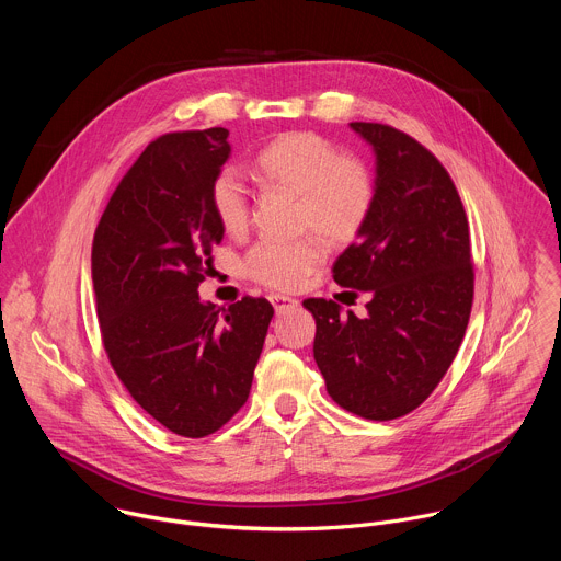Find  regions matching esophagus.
<instances>
[{
	"label": "esophagus",
	"mask_w": 561,
	"mask_h": 561,
	"mask_svg": "<svg viewBox=\"0 0 561 561\" xmlns=\"http://www.w3.org/2000/svg\"><path fill=\"white\" fill-rule=\"evenodd\" d=\"M268 299H271V304H273V308H275L277 314H284V312L297 308V304H299L295 297H286V295H277V293L271 295Z\"/></svg>",
	"instance_id": "1"
}]
</instances>
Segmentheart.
<instances>
[{
	"instance_id": "b5f03b06",
	"label": "heart",
	"mask_w": 561,
	"mask_h": 561,
	"mask_svg": "<svg viewBox=\"0 0 561 561\" xmlns=\"http://www.w3.org/2000/svg\"><path fill=\"white\" fill-rule=\"evenodd\" d=\"M260 178L275 191L297 197V224L312 230L299 239H262L244 257V273L275 290L299 288L327 260V244L355 242L375 206V180L359 157L324 135L295 130L264 146L255 159ZM210 206L226 232L251 221V191L237 169H221L210 182ZM323 236L319 238L313 232Z\"/></svg>"
}]
</instances>
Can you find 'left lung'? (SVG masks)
I'll return each mask as SVG.
<instances>
[{"mask_svg": "<svg viewBox=\"0 0 561 561\" xmlns=\"http://www.w3.org/2000/svg\"><path fill=\"white\" fill-rule=\"evenodd\" d=\"M377 154L375 206L359 239L333 264L344 288L368 293V314L346 317L333 299L312 312L314 362L335 402L388 422L437 388L463 340L474 268L468 217L439 159L388 124L351 122Z\"/></svg>", "mask_w": 561, "mask_h": 561, "instance_id": "obj_1", "label": "left lung"}]
</instances>
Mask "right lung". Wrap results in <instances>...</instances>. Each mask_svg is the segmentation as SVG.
<instances>
[{
    "label": "right lung",
    "instance_id": "obj_1",
    "mask_svg": "<svg viewBox=\"0 0 561 561\" xmlns=\"http://www.w3.org/2000/svg\"><path fill=\"white\" fill-rule=\"evenodd\" d=\"M228 152L219 126L157 137L117 184L93 237L108 362L152 420L193 439L247 404L275 312L247 295L221 313L197 293L224 237L210 182Z\"/></svg>",
    "mask_w": 561,
    "mask_h": 561
}]
</instances>
